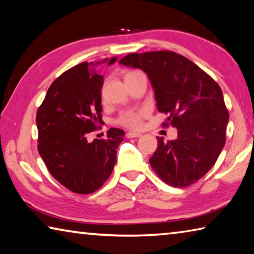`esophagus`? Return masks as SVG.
I'll use <instances>...</instances> for the list:
<instances>
[{
  "instance_id": "34e87169",
  "label": "esophagus",
  "mask_w": 254,
  "mask_h": 254,
  "mask_svg": "<svg viewBox=\"0 0 254 254\" xmlns=\"http://www.w3.org/2000/svg\"><path fill=\"white\" fill-rule=\"evenodd\" d=\"M141 134L140 133H136V132H127L126 136L128 137V139H132V137H139Z\"/></svg>"
}]
</instances>
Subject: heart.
Returning <instances> with one entry per match:
<instances>
[{
    "label": "heart",
    "mask_w": 254,
    "mask_h": 254,
    "mask_svg": "<svg viewBox=\"0 0 254 254\" xmlns=\"http://www.w3.org/2000/svg\"><path fill=\"white\" fill-rule=\"evenodd\" d=\"M136 74H140V71L136 70H130L126 74L124 78H127V77L134 76ZM145 111L139 110V111H126L119 115L117 122L120 126L126 127L127 128H131V130H139V128L142 127L143 119L145 118Z\"/></svg>",
    "instance_id": "b5f03b06"
}]
</instances>
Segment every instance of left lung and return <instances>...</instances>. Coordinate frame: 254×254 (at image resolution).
<instances>
[{"mask_svg":"<svg viewBox=\"0 0 254 254\" xmlns=\"http://www.w3.org/2000/svg\"><path fill=\"white\" fill-rule=\"evenodd\" d=\"M120 64L148 75L157 107L167 115L162 127H177V139L158 147L150 165L162 182L190 186L207 174L225 145L229 112L222 89L208 74L174 51L128 54Z\"/></svg>","mask_w":254,"mask_h":254,"instance_id":"obj_1","label":"left lung"}]
</instances>
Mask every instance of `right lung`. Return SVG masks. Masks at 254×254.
Returning <instances> with one entry per match:
<instances>
[{
  "label": "right lung",
  "instance_id": "add662e5",
  "mask_svg": "<svg viewBox=\"0 0 254 254\" xmlns=\"http://www.w3.org/2000/svg\"><path fill=\"white\" fill-rule=\"evenodd\" d=\"M117 57L107 65H113ZM109 59L81 63L50 85L37 112L38 151L51 176L76 194H92L103 186L117 162L124 131L112 127L107 139L87 141L102 121L104 78L95 67Z\"/></svg>",
  "mask_w": 254,
  "mask_h": 254
}]
</instances>
